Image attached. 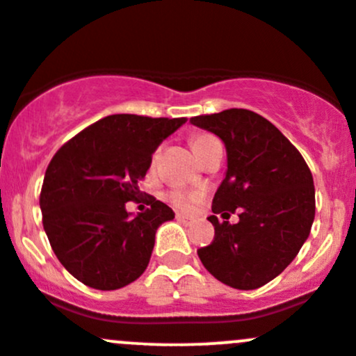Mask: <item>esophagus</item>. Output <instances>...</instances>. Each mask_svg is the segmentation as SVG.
Returning <instances> with one entry per match:
<instances>
[{
    "instance_id": "1",
    "label": "esophagus",
    "mask_w": 356,
    "mask_h": 356,
    "mask_svg": "<svg viewBox=\"0 0 356 356\" xmlns=\"http://www.w3.org/2000/svg\"><path fill=\"white\" fill-rule=\"evenodd\" d=\"M177 219H178V221L185 222V225H188V222H192V221H193V218H192V216H188V214H183V212H177Z\"/></svg>"
}]
</instances>
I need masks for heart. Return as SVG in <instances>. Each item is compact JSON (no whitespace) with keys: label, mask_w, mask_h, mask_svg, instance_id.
I'll use <instances>...</instances> for the list:
<instances>
[{"label":"heart","mask_w":356,"mask_h":356,"mask_svg":"<svg viewBox=\"0 0 356 356\" xmlns=\"http://www.w3.org/2000/svg\"><path fill=\"white\" fill-rule=\"evenodd\" d=\"M218 144H219L218 138L211 134H205V131H200V134H195L192 137V147L200 159H202L205 154L209 152V149L214 147V145ZM159 156H161V147H157L151 157L152 168L156 166L157 161H159ZM168 197H170L171 204L177 205L178 209H188L190 205H193L200 199V192H188V190L173 188L170 193H168Z\"/></svg>","instance_id":"obj_1"}]
</instances>
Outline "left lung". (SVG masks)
<instances>
[{"label":"left lung","instance_id":"left-lung-1","mask_svg":"<svg viewBox=\"0 0 356 356\" xmlns=\"http://www.w3.org/2000/svg\"><path fill=\"white\" fill-rule=\"evenodd\" d=\"M190 122L218 135L228 152V171L212 199L214 216H209L214 240L197 254L228 286H264L309 238L315 218L310 168L269 120L250 109L232 108ZM234 211L241 218L236 225L219 223L215 216L229 218Z\"/></svg>","mask_w":356,"mask_h":356}]
</instances>
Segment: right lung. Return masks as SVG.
<instances>
[{
  "label": "right lung",
  "instance_id": "right-lung-1",
  "mask_svg": "<svg viewBox=\"0 0 356 356\" xmlns=\"http://www.w3.org/2000/svg\"><path fill=\"white\" fill-rule=\"evenodd\" d=\"M186 118L111 115L61 145L44 175V232L58 260L86 286L118 289L149 266L156 232L173 209L145 195L149 209L130 216L124 204L140 202L138 183L157 145Z\"/></svg>",
  "mask_w": 356,
  "mask_h": 356
}]
</instances>
